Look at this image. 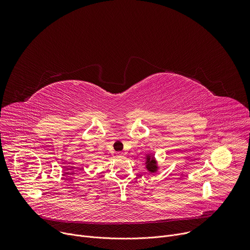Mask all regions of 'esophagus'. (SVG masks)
<instances>
[{
  "mask_svg": "<svg viewBox=\"0 0 250 250\" xmlns=\"http://www.w3.org/2000/svg\"><path fill=\"white\" fill-rule=\"evenodd\" d=\"M124 156H125V154L123 152H118L117 153V157H124Z\"/></svg>",
  "mask_w": 250,
  "mask_h": 250,
  "instance_id": "34e87169",
  "label": "esophagus"
}]
</instances>
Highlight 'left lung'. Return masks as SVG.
<instances>
[{
    "mask_svg": "<svg viewBox=\"0 0 250 250\" xmlns=\"http://www.w3.org/2000/svg\"><path fill=\"white\" fill-rule=\"evenodd\" d=\"M146 168L150 173H156L159 169L157 161L152 154H146Z\"/></svg>",
    "mask_w": 250,
    "mask_h": 250,
    "instance_id": "8db88e82",
    "label": "left lung"
}]
</instances>
